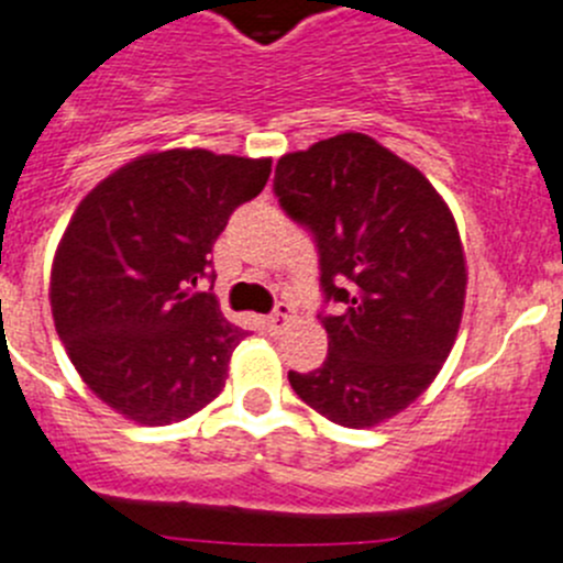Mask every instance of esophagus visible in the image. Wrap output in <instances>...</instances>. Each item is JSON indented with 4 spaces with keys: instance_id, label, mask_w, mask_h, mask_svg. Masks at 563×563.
Segmentation results:
<instances>
[{
    "instance_id": "34e87169",
    "label": "esophagus",
    "mask_w": 563,
    "mask_h": 563,
    "mask_svg": "<svg viewBox=\"0 0 563 563\" xmlns=\"http://www.w3.org/2000/svg\"><path fill=\"white\" fill-rule=\"evenodd\" d=\"M291 317H294V308L288 306V302H277L275 311L266 317V324H269V330H275L277 333V330H283L288 322H291Z\"/></svg>"
}]
</instances>
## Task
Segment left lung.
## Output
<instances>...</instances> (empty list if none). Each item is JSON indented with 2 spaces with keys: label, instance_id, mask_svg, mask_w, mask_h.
<instances>
[{
  "label": "left lung",
  "instance_id": "left-lung-1",
  "mask_svg": "<svg viewBox=\"0 0 563 563\" xmlns=\"http://www.w3.org/2000/svg\"><path fill=\"white\" fill-rule=\"evenodd\" d=\"M275 197L313 235L328 358L288 383L344 428L411 406L455 344L466 261L459 228L428 177L375 139L341 133L277 161Z\"/></svg>",
  "mask_w": 563,
  "mask_h": 563
}]
</instances>
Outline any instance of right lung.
Here are the masks:
<instances>
[{
    "instance_id": "right-lung-1",
    "label": "right lung",
    "mask_w": 563,
    "mask_h": 563,
    "mask_svg": "<svg viewBox=\"0 0 563 563\" xmlns=\"http://www.w3.org/2000/svg\"><path fill=\"white\" fill-rule=\"evenodd\" d=\"M272 161L169 150L99 183L57 246L49 302L68 358L99 400L141 424H172L224 388L246 330L197 291L239 205Z\"/></svg>"
}]
</instances>
